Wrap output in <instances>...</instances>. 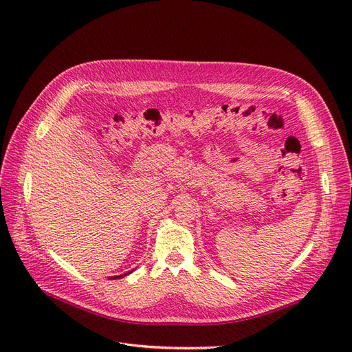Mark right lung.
Returning <instances> with one entry per match:
<instances>
[{
	"label": "right lung",
	"mask_w": 352,
	"mask_h": 352,
	"mask_svg": "<svg viewBox=\"0 0 352 352\" xmlns=\"http://www.w3.org/2000/svg\"><path fill=\"white\" fill-rule=\"evenodd\" d=\"M133 270H131V272H127V273H124V274H120V276H113V278H110V279H122V278H124V276H127L129 273H132Z\"/></svg>",
	"instance_id": "1"
}]
</instances>
